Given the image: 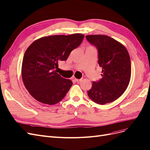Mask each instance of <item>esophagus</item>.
I'll use <instances>...</instances> for the list:
<instances>
[{
    "instance_id": "34e87169",
    "label": "esophagus",
    "mask_w": 150,
    "mask_h": 150,
    "mask_svg": "<svg viewBox=\"0 0 150 150\" xmlns=\"http://www.w3.org/2000/svg\"><path fill=\"white\" fill-rule=\"evenodd\" d=\"M75 81H76V82H80V81H82V79H76V78H75Z\"/></svg>"
}]
</instances>
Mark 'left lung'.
I'll return each mask as SVG.
<instances>
[{"label":"left lung","instance_id":"8db88e82","mask_svg":"<svg viewBox=\"0 0 150 150\" xmlns=\"http://www.w3.org/2000/svg\"><path fill=\"white\" fill-rule=\"evenodd\" d=\"M87 40L98 51V64L102 78L94 81L87 91L90 99L100 105L112 102L125 91L131 77V61L126 48L106 35H86Z\"/></svg>","mask_w":150,"mask_h":150}]
</instances>
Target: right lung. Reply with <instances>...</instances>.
I'll use <instances>...</instances> for the list:
<instances>
[{"label": "right lung", "instance_id": "1", "mask_svg": "<svg viewBox=\"0 0 150 150\" xmlns=\"http://www.w3.org/2000/svg\"><path fill=\"white\" fill-rule=\"evenodd\" d=\"M84 35H53L35 40L26 50L22 61V77L30 95L48 105L63 99L73 82L61 77L55 69L59 61H66L81 45Z\"/></svg>", "mask_w": 150, "mask_h": 150}]
</instances>
